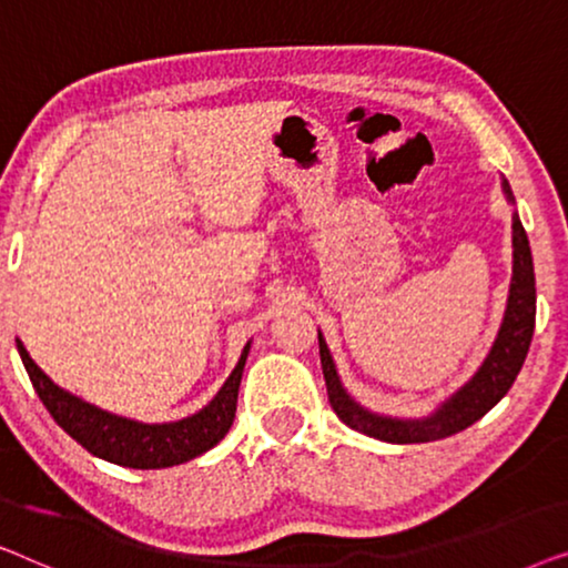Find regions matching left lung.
I'll list each match as a JSON object with an SVG mask.
<instances>
[{"mask_svg": "<svg viewBox=\"0 0 568 568\" xmlns=\"http://www.w3.org/2000/svg\"><path fill=\"white\" fill-rule=\"evenodd\" d=\"M504 193L509 201L511 191L507 181H504ZM511 245H515V268H511V286H509V302L507 313H504V323L491 354L486 356L484 367L476 372V377L455 393L445 406H442L432 418L424 422H400V418H385L377 414H369L362 406L348 398L344 387L338 383L336 367H333L331 352L325 346L321 333V364L325 387H328L331 408L346 426L356 432H364L367 437L393 442V445H414V442H434L449 434H457L484 418L504 395L509 393L511 383H515L519 369H523L527 348H530L532 331H535V271H532V253L530 243H527L525 227L515 214L511 220Z\"/></svg>", "mask_w": 568, "mask_h": 568, "instance_id": "8db88e82", "label": "left lung"}]
</instances>
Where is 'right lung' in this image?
<instances>
[{
	"label": "right lung",
	"mask_w": 568,
	"mask_h": 568,
	"mask_svg": "<svg viewBox=\"0 0 568 568\" xmlns=\"http://www.w3.org/2000/svg\"><path fill=\"white\" fill-rule=\"evenodd\" d=\"M247 348L251 346L243 348L237 367L232 369L227 383H224L216 398L204 410L173 424H139L105 414V410L61 390L59 385H53L38 369V364L28 356L26 346L18 341L20 359L26 364L30 383H33L38 398L43 400L53 422L74 442H80L90 455L123 465V468L139 470L170 468V465L193 460V457L212 449L230 432L232 422H235L237 390L247 359Z\"/></svg>",
	"instance_id": "right-lung-1"
}]
</instances>
